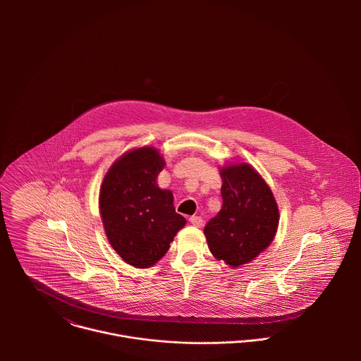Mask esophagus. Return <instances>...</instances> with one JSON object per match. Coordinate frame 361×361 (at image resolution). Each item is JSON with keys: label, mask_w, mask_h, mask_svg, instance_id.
I'll use <instances>...</instances> for the list:
<instances>
[{"label": "esophagus", "mask_w": 361, "mask_h": 361, "mask_svg": "<svg viewBox=\"0 0 361 361\" xmlns=\"http://www.w3.org/2000/svg\"><path fill=\"white\" fill-rule=\"evenodd\" d=\"M189 222H190L192 225H195V226H202L203 222H204V219H203L202 216H190V218H189Z\"/></svg>", "instance_id": "34e87169"}]
</instances>
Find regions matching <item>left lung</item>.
I'll return each instance as SVG.
<instances>
[{
    "label": "left lung",
    "instance_id": "obj_1",
    "mask_svg": "<svg viewBox=\"0 0 361 361\" xmlns=\"http://www.w3.org/2000/svg\"><path fill=\"white\" fill-rule=\"evenodd\" d=\"M222 208L207 222L209 252L231 267L257 257L272 242L279 211L268 185L249 164L221 169Z\"/></svg>",
    "mask_w": 361,
    "mask_h": 361
}]
</instances>
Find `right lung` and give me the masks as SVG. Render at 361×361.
Masks as SVG:
<instances>
[{"label": "right lung", "instance_id": "right-lung-1", "mask_svg": "<svg viewBox=\"0 0 361 361\" xmlns=\"http://www.w3.org/2000/svg\"><path fill=\"white\" fill-rule=\"evenodd\" d=\"M164 165L153 147L129 152L109 168L100 189L106 238L123 261L137 268L154 265L186 224L175 211L172 193L155 185Z\"/></svg>", "mask_w": 361, "mask_h": 361}]
</instances>
